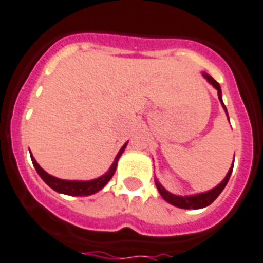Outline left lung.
I'll use <instances>...</instances> for the list:
<instances>
[{
    "instance_id": "left-lung-1",
    "label": "left lung",
    "mask_w": 263,
    "mask_h": 263,
    "mask_svg": "<svg viewBox=\"0 0 263 263\" xmlns=\"http://www.w3.org/2000/svg\"><path fill=\"white\" fill-rule=\"evenodd\" d=\"M201 75L204 77V79L207 80L208 83L211 84L215 90H218L219 101H220V103H222V107L224 108L226 116H227V118H229V112H227V108H226L222 99V88H220V84H219L218 82L211 77V75H208V73L201 72ZM233 168H234V162H233V165H231V168L229 169V172H227L224 179H223L218 185L215 186V188H212V190L207 191V192H201V194L181 196V195L171 194L169 191H166L165 188L161 185V183H160L157 179H155V183H156V186H157L158 192H160V195L162 196V199H164L165 201H168L169 204L175 205V207L177 208H184V210H199V208H204L207 207V205L211 204L212 201H214L219 195L222 194V191L224 190V186L227 185V183H229L230 176H231V172H233Z\"/></svg>"
}]
</instances>
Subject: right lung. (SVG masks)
I'll return each instance as SVG.
<instances>
[{
  "label": "right lung",
  "mask_w": 263,
  "mask_h": 263,
  "mask_svg": "<svg viewBox=\"0 0 263 263\" xmlns=\"http://www.w3.org/2000/svg\"><path fill=\"white\" fill-rule=\"evenodd\" d=\"M127 142H125L121 149H119L118 155L116 156L114 158V161H112L111 166L108 168V171L106 173H103L102 176L97 177V179L92 180H63V179H58L55 176L49 175L44 171V169L41 168L40 165L37 164V161L34 160L33 156H30L32 158V162H33V166L37 171L39 176H40L41 179L44 180V183L47 185H49L53 191L59 192V194H64L68 195V196H90L92 194H97L98 191H101L106 184L110 181V179L112 177V175L116 173L117 169V164H118L119 157L122 156L123 151H125V147H126ZM30 153V152H29Z\"/></svg>",
  "instance_id": "obj_1"
}]
</instances>
